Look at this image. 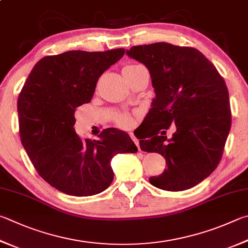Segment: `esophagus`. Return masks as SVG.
I'll return each mask as SVG.
<instances>
[{
  "instance_id": "34e87169",
  "label": "esophagus",
  "mask_w": 248,
  "mask_h": 248,
  "mask_svg": "<svg viewBox=\"0 0 248 248\" xmlns=\"http://www.w3.org/2000/svg\"><path fill=\"white\" fill-rule=\"evenodd\" d=\"M130 137H131V139L133 140V142L134 143H136V145L138 146V148H139V151L140 150H141V148H140V143H139V140L136 138V136H134V134L133 133H130Z\"/></svg>"
}]
</instances>
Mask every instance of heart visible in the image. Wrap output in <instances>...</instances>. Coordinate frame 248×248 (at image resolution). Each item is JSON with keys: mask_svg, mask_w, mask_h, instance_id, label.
I'll return each instance as SVG.
<instances>
[{"mask_svg": "<svg viewBox=\"0 0 248 248\" xmlns=\"http://www.w3.org/2000/svg\"><path fill=\"white\" fill-rule=\"evenodd\" d=\"M137 67H139V65H129L125 67L124 69H133L137 68ZM117 121H118V124L120 125H123V127H129V125L131 124V117L125 114H120L117 117Z\"/></svg>", "mask_w": 248, "mask_h": 248, "instance_id": "heart-1", "label": "heart"}]
</instances>
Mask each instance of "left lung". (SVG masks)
I'll use <instances>...</instances> for the list:
<instances>
[{"label": "left lung", "instance_id": "1", "mask_svg": "<svg viewBox=\"0 0 248 248\" xmlns=\"http://www.w3.org/2000/svg\"><path fill=\"white\" fill-rule=\"evenodd\" d=\"M125 53L146 66L155 91L140 147L164 156L167 169L151 184L174 192L197 186L217 168L231 129L226 82L196 48L158 42ZM173 123L176 132L167 139L162 129Z\"/></svg>", "mask_w": 248, "mask_h": 248}]
</instances>
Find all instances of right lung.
Returning a JSON list of instances; mask_svg holds the SVG:
<instances>
[{"label": "right lung", "mask_w": 248, "mask_h": 248, "mask_svg": "<svg viewBox=\"0 0 248 248\" xmlns=\"http://www.w3.org/2000/svg\"><path fill=\"white\" fill-rule=\"evenodd\" d=\"M124 49L68 51L46 56L31 70L17 101L22 146L38 173L65 194L91 196L114 179L110 161L136 153L129 134L103 130L97 140L75 131V111L91 101L98 78L124 56Z\"/></svg>", "instance_id": "1"}]
</instances>
